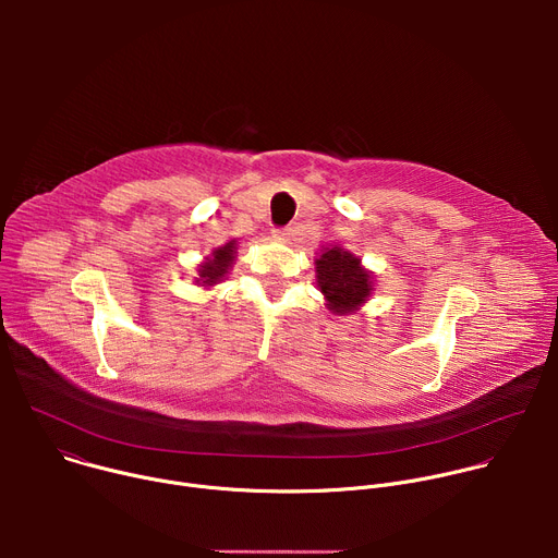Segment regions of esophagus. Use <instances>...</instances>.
<instances>
[{"mask_svg":"<svg viewBox=\"0 0 558 558\" xmlns=\"http://www.w3.org/2000/svg\"><path fill=\"white\" fill-rule=\"evenodd\" d=\"M274 235L280 238V241H289V238H291V227H276Z\"/></svg>","mask_w":558,"mask_h":558,"instance_id":"1","label":"esophagus"}]
</instances>
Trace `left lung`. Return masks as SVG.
Listing matches in <instances>:
<instances>
[{"label": "left lung", "instance_id": "8db88e82", "mask_svg": "<svg viewBox=\"0 0 558 558\" xmlns=\"http://www.w3.org/2000/svg\"><path fill=\"white\" fill-rule=\"evenodd\" d=\"M315 274L329 308L338 315L353 313L371 293V274L360 267V258L338 245L315 260Z\"/></svg>", "mask_w": 558, "mask_h": 558}]
</instances>
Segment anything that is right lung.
Returning a JSON list of instances; mask_svg holds the SVG:
<instances>
[{
	"label": "right lung",
	"mask_w": 558,
	"mask_h": 558,
	"mask_svg": "<svg viewBox=\"0 0 558 558\" xmlns=\"http://www.w3.org/2000/svg\"><path fill=\"white\" fill-rule=\"evenodd\" d=\"M233 254H235V241H229L225 247H218L214 252V256L207 258V263L201 265V269H198L201 280H196V282H203L207 287L216 284L227 274V269L231 267Z\"/></svg>",
	"instance_id": "obj_1"
}]
</instances>
